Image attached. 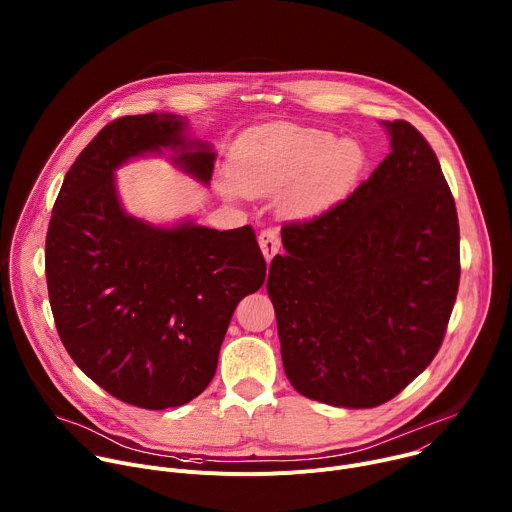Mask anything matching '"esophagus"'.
I'll list each match as a JSON object with an SVG mask.
<instances>
[{
  "label": "esophagus",
  "mask_w": 512,
  "mask_h": 512,
  "mask_svg": "<svg viewBox=\"0 0 512 512\" xmlns=\"http://www.w3.org/2000/svg\"><path fill=\"white\" fill-rule=\"evenodd\" d=\"M259 247H261L265 259L271 261L273 255H275V253L279 251V247H281L279 233H277L275 229H263V231L259 233Z\"/></svg>",
  "instance_id": "34e87169"
}]
</instances>
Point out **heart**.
I'll return each instance as SVG.
<instances>
[{
    "label": "heart",
    "instance_id": "1",
    "mask_svg": "<svg viewBox=\"0 0 512 512\" xmlns=\"http://www.w3.org/2000/svg\"><path fill=\"white\" fill-rule=\"evenodd\" d=\"M362 148L332 131L300 125H269L239 139L231 156L237 182L221 184L229 198L275 194L281 188V210L294 218H310L344 198L358 182Z\"/></svg>",
    "mask_w": 512,
    "mask_h": 512
}]
</instances>
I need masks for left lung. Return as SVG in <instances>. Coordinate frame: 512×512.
Here are the masks:
<instances>
[{
  "label": "left lung",
  "mask_w": 512,
  "mask_h": 512,
  "mask_svg": "<svg viewBox=\"0 0 512 512\" xmlns=\"http://www.w3.org/2000/svg\"><path fill=\"white\" fill-rule=\"evenodd\" d=\"M391 154L348 198L281 229L269 265L283 369L308 399L367 409L440 350L460 285L452 190L427 139L385 121Z\"/></svg>",
  "instance_id": "1"
}]
</instances>
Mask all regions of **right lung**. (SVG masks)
Returning a JSON list of instances; mask_svg holds the SVG:
<instances>
[{
	"label": "right lung",
	"mask_w": 512,
	"mask_h": 512,
	"mask_svg": "<svg viewBox=\"0 0 512 512\" xmlns=\"http://www.w3.org/2000/svg\"><path fill=\"white\" fill-rule=\"evenodd\" d=\"M176 115H127L105 125L64 176L46 235V283L58 336L77 367L141 409L180 407L212 381L237 304L265 283L255 231L125 214L113 172L174 150L208 184L214 154L186 141Z\"/></svg>",
	"instance_id": "1"
}]
</instances>
